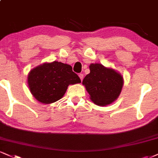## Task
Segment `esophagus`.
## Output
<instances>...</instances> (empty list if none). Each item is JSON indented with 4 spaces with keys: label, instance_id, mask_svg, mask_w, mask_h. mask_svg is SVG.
Listing matches in <instances>:
<instances>
[{
    "label": "esophagus",
    "instance_id": "obj_1",
    "mask_svg": "<svg viewBox=\"0 0 158 158\" xmlns=\"http://www.w3.org/2000/svg\"><path fill=\"white\" fill-rule=\"evenodd\" d=\"M79 78H80L81 81H82L83 80V78H84V75H83L82 73H79Z\"/></svg>",
    "mask_w": 158,
    "mask_h": 158
}]
</instances>
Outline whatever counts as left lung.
<instances>
[{
    "mask_svg": "<svg viewBox=\"0 0 158 158\" xmlns=\"http://www.w3.org/2000/svg\"><path fill=\"white\" fill-rule=\"evenodd\" d=\"M90 71V73L83 79L82 84L92 102L97 105L105 106L117 99L123 84L121 74L102 64H91Z\"/></svg>",
    "mask_w": 158,
    "mask_h": 158,
    "instance_id": "obj_1",
    "label": "left lung"
}]
</instances>
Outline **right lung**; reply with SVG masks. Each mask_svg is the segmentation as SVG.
<instances>
[{
    "instance_id": "obj_1",
    "label": "right lung",
    "mask_w": 158,
    "mask_h": 158,
    "mask_svg": "<svg viewBox=\"0 0 158 158\" xmlns=\"http://www.w3.org/2000/svg\"><path fill=\"white\" fill-rule=\"evenodd\" d=\"M80 82V78L72 71L71 65L56 61L34 68L28 76L30 91L43 104L60 100L65 94L68 85Z\"/></svg>"
}]
</instances>
